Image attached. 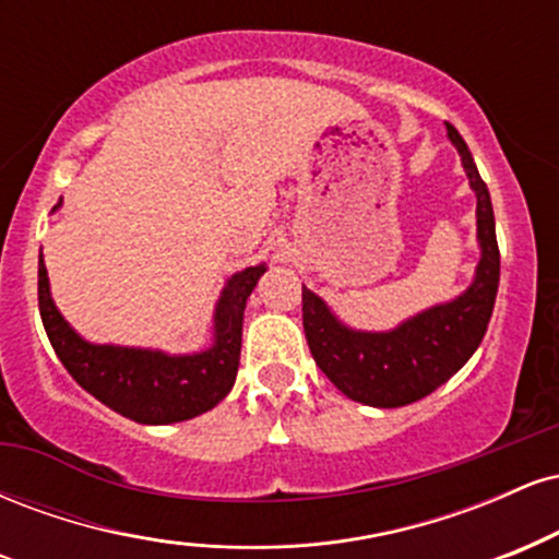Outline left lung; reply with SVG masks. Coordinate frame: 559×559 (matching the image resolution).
Wrapping results in <instances>:
<instances>
[{"instance_id": "8db88e82", "label": "left lung", "mask_w": 559, "mask_h": 559, "mask_svg": "<svg viewBox=\"0 0 559 559\" xmlns=\"http://www.w3.org/2000/svg\"><path fill=\"white\" fill-rule=\"evenodd\" d=\"M471 189L476 191L480 260L473 284L457 299L428 307L391 331H355L301 286V323L318 368L349 400L370 407H404L436 391L471 360L491 320L499 288V247L491 197L471 150L447 123Z\"/></svg>"}]
</instances>
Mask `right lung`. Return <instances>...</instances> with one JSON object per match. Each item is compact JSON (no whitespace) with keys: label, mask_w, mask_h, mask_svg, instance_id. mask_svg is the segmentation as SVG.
<instances>
[{"label":"right lung","mask_w":559,"mask_h":559,"mask_svg":"<svg viewBox=\"0 0 559 559\" xmlns=\"http://www.w3.org/2000/svg\"><path fill=\"white\" fill-rule=\"evenodd\" d=\"M262 273L265 265L230 275L215 305L213 346L194 355H165L159 349L81 338L55 307L44 258L38 260V310L57 357L79 386L123 418L144 426H168L207 413L234 389L243 307Z\"/></svg>","instance_id":"1"}]
</instances>
